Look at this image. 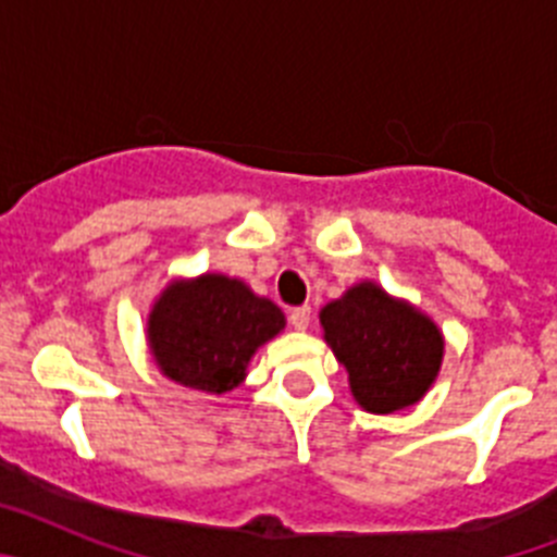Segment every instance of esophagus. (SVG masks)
Wrapping results in <instances>:
<instances>
[{"label": "esophagus", "instance_id": "34e87169", "mask_svg": "<svg viewBox=\"0 0 557 557\" xmlns=\"http://www.w3.org/2000/svg\"><path fill=\"white\" fill-rule=\"evenodd\" d=\"M309 323H312V309L309 307H298L289 312V326L298 329V332H307Z\"/></svg>", "mask_w": 557, "mask_h": 557}]
</instances>
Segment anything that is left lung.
Returning <instances> with one entry per match:
<instances>
[{
    "instance_id": "1",
    "label": "left lung",
    "mask_w": 557,
    "mask_h": 557,
    "mask_svg": "<svg viewBox=\"0 0 557 557\" xmlns=\"http://www.w3.org/2000/svg\"><path fill=\"white\" fill-rule=\"evenodd\" d=\"M326 346L348 371L362 410L391 416L418 405L444 362V334L430 314L376 282H359L321 309Z\"/></svg>"
}]
</instances>
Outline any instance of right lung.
<instances>
[{
	"label": "right lung",
	"mask_w": 557,
	"mask_h": 557,
	"mask_svg": "<svg viewBox=\"0 0 557 557\" xmlns=\"http://www.w3.org/2000/svg\"><path fill=\"white\" fill-rule=\"evenodd\" d=\"M284 312L243 278H172L147 314V346L166 379L223 396L243 385L253 354L284 332Z\"/></svg>",
	"instance_id": "1"
}]
</instances>
